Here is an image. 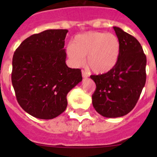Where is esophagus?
<instances>
[{
    "label": "esophagus",
    "instance_id": "34e87169",
    "mask_svg": "<svg viewBox=\"0 0 157 157\" xmlns=\"http://www.w3.org/2000/svg\"><path fill=\"white\" fill-rule=\"evenodd\" d=\"M81 72H82V76H83V78H86V77H88V74L86 72V71H83H83H82Z\"/></svg>",
    "mask_w": 157,
    "mask_h": 157
}]
</instances>
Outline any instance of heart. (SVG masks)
<instances>
[{"mask_svg": "<svg viewBox=\"0 0 157 157\" xmlns=\"http://www.w3.org/2000/svg\"><path fill=\"white\" fill-rule=\"evenodd\" d=\"M121 45L118 37L112 33L90 31L77 35L67 48L71 64L80 67L85 62L93 72L106 74L116 66L120 56Z\"/></svg>", "mask_w": 157, "mask_h": 157, "instance_id": "obj_1", "label": "heart"}]
</instances>
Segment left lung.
Returning a JSON list of instances; mask_svg holds the SVG:
<instances>
[{
    "label": "left lung",
    "mask_w": 157,
    "mask_h": 157,
    "mask_svg": "<svg viewBox=\"0 0 157 157\" xmlns=\"http://www.w3.org/2000/svg\"><path fill=\"white\" fill-rule=\"evenodd\" d=\"M121 45L116 66L106 74L91 75L96 83L92 96L96 112L106 118L129 113L137 104L146 83L147 58L140 42L131 35L114 26Z\"/></svg>",
    "instance_id": "1"
}]
</instances>
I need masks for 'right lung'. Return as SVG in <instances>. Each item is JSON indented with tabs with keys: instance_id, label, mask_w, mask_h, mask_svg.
I'll return each mask as SVG.
<instances>
[{
	"instance_id": "obj_1",
	"label": "right lung",
	"mask_w": 157,
	"mask_h": 157,
	"mask_svg": "<svg viewBox=\"0 0 157 157\" xmlns=\"http://www.w3.org/2000/svg\"><path fill=\"white\" fill-rule=\"evenodd\" d=\"M67 29L32 35L16 49L11 74L16 97L35 118L52 119L65 111L67 95L82 80L81 70L66 64Z\"/></svg>"
}]
</instances>
